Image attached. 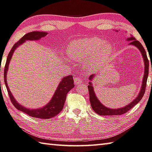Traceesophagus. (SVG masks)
<instances>
[{"instance_id":"esophagus-1","label":"esophagus","mask_w":152,"mask_h":152,"mask_svg":"<svg viewBox=\"0 0 152 152\" xmlns=\"http://www.w3.org/2000/svg\"><path fill=\"white\" fill-rule=\"evenodd\" d=\"M74 80V83H75L76 85H78L82 82V78H80V77H75Z\"/></svg>"}]
</instances>
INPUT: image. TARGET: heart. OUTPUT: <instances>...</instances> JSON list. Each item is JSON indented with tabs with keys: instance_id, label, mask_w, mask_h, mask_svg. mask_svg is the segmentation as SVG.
I'll return each instance as SVG.
<instances>
[{
	"instance_id": "1",
	"label": "heart",
	"mask_w": 152,
	"mask_h": 152,
	"mask_svg": "<svg viewBox=\"0 0 152 152\" xmlns=\"http://www.w3.org/2000/svg\"><path fill=\"white\" fill-rule=\"evenodd\" d=\"M113 51V46L108 42H104L98 37L84 38L74 40L67 48V54L71 59L88 60L90 66L95 67Z\"/></svg>"
}]
</instances>
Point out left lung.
<instances>
[{
    "label": "left lung",
    "mask_w": 152,
    "mask_h": 152,
    "mask_svg": "<svg viewBox=\"0 0 152 152\" xmlns=\"http://www.w3.org/2000/svg\"><path fill=\"white\" fill-rule=\"evenodd\" d=\"M118 32V30H116ZM127 41H128L129 45L135 46L141 52L142 55V58L143 60V62H144V74H143V81L141 86V89H140V92L137 95V97L134 99V100L131 102L129 104L126 105V106L120 107V108L117 109H112L109 108L108 107L105 106L104 105L102 104L100 100H98L97 96H96V94L94 90V88L92 84V81L93 80V78H94L95 74H92V75L90 76L89 77V85H88V91H89L90 94V102L91 104V106H92L94 111L98 114L100 115H122L123 114H125L128 110L132 108L135 105H136L139 102L142 100L143 94L145 93V87H146V82H147L148 76V72H149V61L147 57V54L145 49L143 48L142 44L140 43L139 41L136 40L133 36L130 35V37L127 38ZM152 70V68H151Z\"/></svg>",
    "instance_id": "obj_1"
}]
</instances>
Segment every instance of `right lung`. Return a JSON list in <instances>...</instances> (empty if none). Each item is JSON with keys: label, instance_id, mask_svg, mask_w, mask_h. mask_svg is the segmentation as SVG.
Segmentation results:
<instances>
[{"label": "right lung", "instance_id": "obj_1", "mask_svg": "<svg viewBox=\"0 0 152 152\" xmlns=\"http://www.w3.org/2000/svg\"><path fill=\"white\" fill-rule=\"evenodd\" d=\"M48 34V33L46 32L33 31L24 35L20 40L18 41L12 46V49L10 50L9 54L8 55L4 71V83L5 85H6L8 93H9V97L12 104L15 106L16 109L20 110L23 112L26 113V114H28L30 116L37 118H41V119H49V118L56 116V115L58 114L62 111L63 107H64L68 92L74 87L73 76L72 75H69L66 77H63V78L61 80V81H60L58 86L50 101L47 104H46L45 106L40 107V108L30 109L22 106L14 98L9 86H8L7 75L8 70H9L10 61L11 58H12L13 53L15 52V50L18 46H20L23 43L25 42L26 40H39L41 38L46 37Z\"/></svg>", "mask_w": 152, "mask_h": 152}]
</instances>
